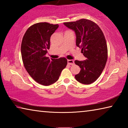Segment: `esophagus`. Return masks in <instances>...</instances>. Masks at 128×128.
Here are the masks:
<instances>
[{"instance_id": "obj_1", "label": "esophagus", "mask_w": 128, "mask_h": 128, "mask_svg": "<svg viewBox=\"0 0 128 128\" xmlns=\"http://www.w3.org/2000/svg\"><path fill=\"white\" fill-rule=\"evenodd\" d=\"M67 62H68V64L69 65H73L74 64V60H67Z\"/></svg>"}]
</instances>
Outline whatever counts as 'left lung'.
<instances>
[{
  "label": "left lung",
  "mask_w": 128,
  "mask_h": 128,
  "mask_svg": "<svg viewBox=\"0 0 128 128\" xmlns=\"http://www.w3.org/2000/svg\"><path fill=\"white\" fill-rule=\"evenodd\" d=\"M64 25L75 32L76 46L81 48L86 58L84 61L75 60L81 68L75 78L85 85L92 84L100 76L107 60V45L103 32L96 24L87 19L64 22Z\"/></svg>",
  "instance_id": "1"
}]
</instances>
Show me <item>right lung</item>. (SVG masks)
I'll return each instance as SVG.
<instances>
[{
  "mask_svg": "<svg viewBox=\"0 0 128 128\" xmlns=\"http://www.w3.org/2000/svg\"><path fill=\"white\" fill-rule=\"evenodd\" d=\"M58 27V24L36 23L28 28L21 43V56L26 70L36 82L44 86L57 81L67 64L64 58L50 60L46 56L51 36Z\"/></svg>",
  "mask_w": 128,
  "mask_h": 128,
  "instance_id": "obj_1",
  "label": "right lung"
}]
</instances>
